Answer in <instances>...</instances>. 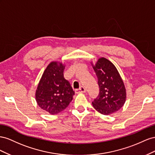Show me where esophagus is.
I'll list each match as a JSON object with an SVG mask.
<instances>
[{
	"label": "esophagus",
	"mask_w": 155,
	"mask_h": 155,
	"mask_svg": "<svg viewBox=\"0 0 155 155\" xmlns=\"http://www.w3.org/2000/svg\"><path fill=\"white\" fill-rule=\"evenodd\" d=\"M75 92L76 94H81V93H86V89L84 87V86H81L79 89H77L75 90Z\"/></svg>",
	"instance_id": "obj_1"
}]
</instances>
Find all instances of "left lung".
I'll list each match as a JSON object with an SVG mask.
<instances>
[{
  "mask_svg": "<svg viewBox=\"0 0 155 155\" xmlns=\"http://www.w3.org/2000/svg\"><path fill=\"white\" fill-rule=\"evenodd\" d=\"M93 65L98 79L99 94L92 102L94 108L103 115H110L120 109L126 101V90L115 65L101 58Z\"/></svg>",
  "mask_w": 155,
  "mask_h": 155,
  "instance_id": "1",
  "label": "left lung"
}]
</instances>
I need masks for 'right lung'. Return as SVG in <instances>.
Wrapping results in <instances>:
<instances>
[{
	"mask_svg": "<svg viewBox=\"0 0 155 155\" xmlns=\"http://www.w3.org/2000/svg\"><path fill=\"white\" fill-rule=\"evenodd\" d=\"M65 66L52 61L44 71L36 91V100L41 109L51 114L65 110L73 100L74 91L64 77Z\"/></svg>",
	"mask_w": 155,
	"mask_h": 155,
	"instance_id": "right-lung-1",
	"label": "right lung"
}]
</instances>
